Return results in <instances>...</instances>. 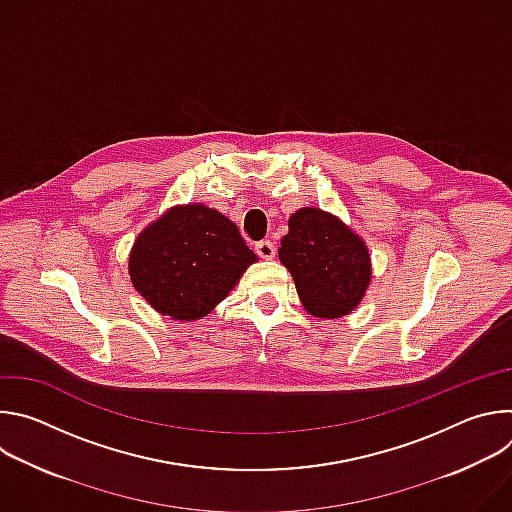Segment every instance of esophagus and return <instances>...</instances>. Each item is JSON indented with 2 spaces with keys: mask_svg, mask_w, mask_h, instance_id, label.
I'll use <instances>...</instances> for the list:
<instances>
[{
  "mask_svg": "<svg viewBox=\"0 0 512 512\" xmlns=\"http://www.w3.org/2000/svg\"><path fill=\"white\" fill-rule=\"evenodd\" d=\"M255 253L261 259H273L275 257V245L271 241H259V243H255Z\"/></svg>",
  "mask_w": 512,
  "mask_h": 512,
  "instance_id": "34e87169",
  "label": "esophagus"
}]
</instances>
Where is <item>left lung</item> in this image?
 Segmentation results:
<instances>
[{
	"label": "left lung",
	"mask_w": 512,
	"mask_h": 512,
	"mask_svg": "<svg viewBox=\"0 0 512 512\" xmlns=\"http://www.w3.org/2000/svg\"><path fill=\"white\" fill-rule=\"evenodd\" d=\"M279 261L314 318L336 320L358 308L371 285L369 247L332 212L304 206L289 216Z\"/></svg>",
	"instance_id": "left-lung-1"
}]
</instances>
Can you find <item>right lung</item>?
Wrapping results in <instances>:
<instances>
[{
  "mask_svg": "<svg viewBox=\"0 0 512 512\" xmlns=\"http://www.w3.org/2000/svg\"><path fill=\"white\" fill-rule=\"evenodd\" d=\"M255 261L223 212L200 202L178 204L137 235L129 277L158 314L192 322L221 304Z\"/></svg>",
  "mask_w": 512,
  "mask_h": 512,
  "instance_id": "1",
  "label": "right lung"
}]
</instances>
